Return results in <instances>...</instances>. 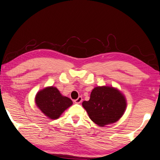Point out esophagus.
<instances>
[{"label":"esophagus","mask_w":160,"mask_h":160,"mask_svg":"<svg viewBox=\"0 0 160 160\" xmlns=\"http://www.w3.org/2000/svg\"><path fill=\"white\" fill-rule=\"evenodd\" d=\"M82 97H79L77 100H74V102H75V103H80V102H82Z\"/></svg>","instance_id":"34e87169"}]
</instances>
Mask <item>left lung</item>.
Returning a JSON list of instances; mask_svg holds the SVG:
<instances>
[{
  "mask_svg": "<svg viewBox=\"0 0 160 160\" xmlns=\"http://www.w3.org/2000/svg\"><path fill=\"white\" fill-rule=\"evenodd\" d=\"M82 106L88 117L100 127L118 121L126 110L127 100L123 93L113 86H96L91 92L88 101Z\"/></svg>",
  "mask_w": 160,
  "mask_h": 160,
  "instance_id": "1",
  "label": "left lung"
}]
</instances>
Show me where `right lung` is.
<instances>
[{
	"label": "right lung",
	"instance_id": "right-lung-1",
	"mask_svg": "<svg viewBox=\"0 0 160 160\" xmlns=\"http://www.w3.org/2000/svg\"><path fill=\"white\" fill-rule=\"evenodd\" d=\"M35 104L48 119L57 120L73 104L72 100L63 96L54 86H47L35 95Z\"/></svg>",
	"mask_w": 160,
	"mask_h": 160
}]
</instances>
